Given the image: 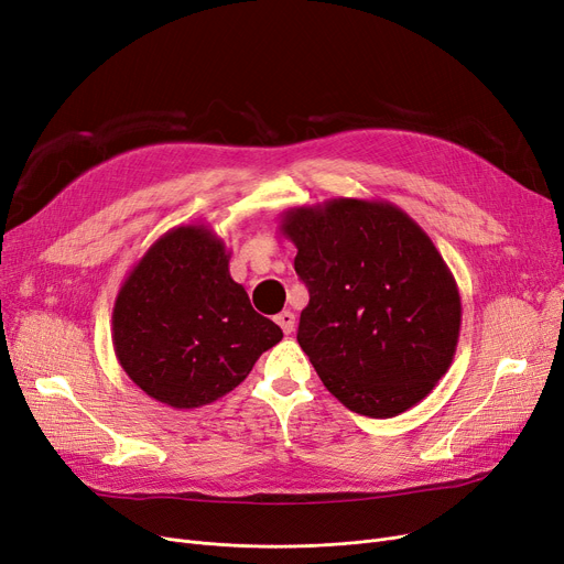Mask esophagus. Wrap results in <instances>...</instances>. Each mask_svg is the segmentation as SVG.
Listing matches in <instances>:
<instances>
[{
  "label": "esophagus",
  "mask_w": 564,
  "mask_h": 564,
  "mask_svg": "<svg viewBox=\"0 0 564 564\" xmlns=\"http://www.w3.org/2000/svg\"><path fill=\"white\" fill-rule=\"evenodd\" d=\"M276 323L281 325V329L285 332V335H290V332H293L295 329V314H293V311H281V314L276 316Z\"/></svg>",
  "instance_id": "1"
}]
</instances>
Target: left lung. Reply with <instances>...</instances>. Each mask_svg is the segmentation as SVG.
<instances>
[{
    "label": "left lung",
    "mask_w": 564,
    "mask_h": 564,
    "mask_svg": "<svg viewBox=\"0 0 564 564\" xmlns=\"http://www.w3.org/2000/svg\"><path fill=\"white\" fill-rule=\"evenodd\" d=\"M279 227L308 288L297 341L325 388L369 419L425 400L453 362L463 304L423 227L352 197L288 208Z\"/></svg>",
    "instance_id": "8db88e82"
}]
</instances>
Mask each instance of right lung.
<instances>
[{"mask_svg": "<svg viewBox=\"0 0 564 564\" xmlns=\"http://www.w3.org/2000/svg\"><path fill=\"white\" fill-rule=\"evenodd\" d=\"M111 339L120 367L149 398L199 409L235 390L283 332L229 276L225 241L193 223L164 232L124 276Z\"/></svg>", "mask_w": 564, "mask_h": 564, "instance_id": "1", "label": "right lung"}]
</instances>
